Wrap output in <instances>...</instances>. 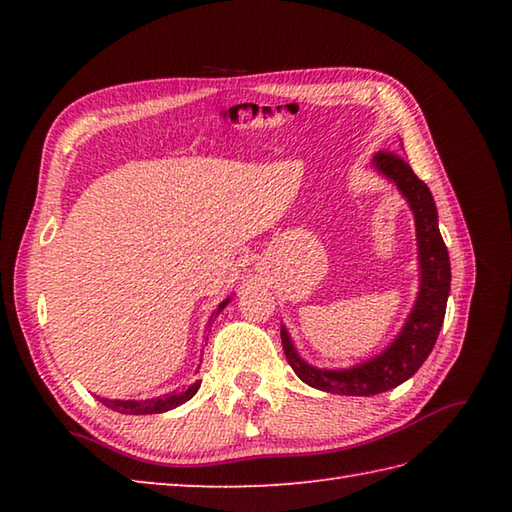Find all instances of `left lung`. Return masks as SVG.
Returning a JSON list of instances; mask_svg holds the SVG:
<instances>
[{"mask_svg":"<svg viewBox=\"0 0 512 512\" xmlns=\"http://www.w3.org/2000/svg\"><path fill=\"white\" fill-rule=\"evenodd\" d=\"M374 167L396 184L405 195L413 217H416L418 237V259H420V292L405 328L398 339L387 350L358 367L352 369H317L301 361L295 347L290 343L288 332L281 328V345L295 374L321 391L341 396H374L394 389L418 372L427 361L447 312V299L451 288V264L449 250L438 228L436 202L427 184H424L409 162L396 151H378L374 156Z\"/></svg>","mask_w":512,"mask_h":512,"instance_id":"1","label":"left lung"}]
</instances>
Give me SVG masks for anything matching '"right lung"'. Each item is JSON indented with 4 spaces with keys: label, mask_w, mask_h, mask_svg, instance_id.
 Masks as SVG:
<instances>
[{
    "label": "right lung",
    "mask_w": 512,
    "mask_h": 512,
    "mask_svg": "<svg viewBox=\"0 0 512 512\" xmlns=\"http://www.w3.org/2000/svg\"><path fill=\"white\" fill-rule=\"evenodd\" d=\"M231 299H224L220 306H217L213 317H217L224 308L226 303ZM200 389V383L191 385L189 389H182V391H173V394H165L160 398H151V400H107V398H99L105 407H110L118 413H127V416H145V413H162V411H169L173 407L182 405V402H187L189 398L195 396V391Z\"/></svg>",
    "instance_id": "1"
}]
</instances>
